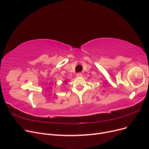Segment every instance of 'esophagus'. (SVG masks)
Returning a JSON list of instances; mask_svg holds the SVG:
<instances>
[{"label": "esophagus", "instance_id": "obj_1", "mask_svg": "<svg viewBox=\"0 0 149 149\" xmlns=\"http://www.w3.org/2000/svg\"><path fill=\"white\" fill-rule=\"evenodd\" d=\"M76 76H77V77H82L83 74L81 73H78L76 74Z\"/></svg>", "mask_w": 149, "mask_h": 149}]
</instances>
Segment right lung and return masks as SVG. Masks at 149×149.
Segmentation results:
<instances>
[{"label": "right lung", "instance_id": "1", "mask_svg": "<svg viewBox=\"0 0 149 149\" xmlns=\"http://www.w3.org/2000/svg\"><path fill=\"white\" fill-rule=\"evenodd\" d=\"M64 83H65V84H67V81H65V82H64Z\"/></svg>", "mask_w": 149, "mask_h": 149}]
</instances>
